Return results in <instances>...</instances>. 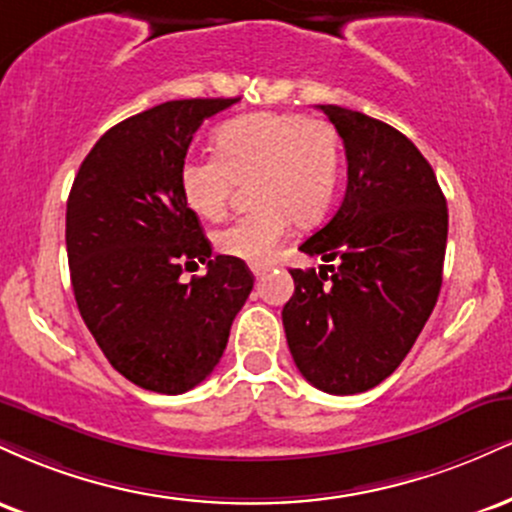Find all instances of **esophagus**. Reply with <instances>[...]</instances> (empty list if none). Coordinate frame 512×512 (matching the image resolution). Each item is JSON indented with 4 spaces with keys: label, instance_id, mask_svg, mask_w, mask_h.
Wrapping results in <instances>:
<instances>
[{
    "label": "esophagus",
    "instance_id": "34e87169",
    "mask_svg": "<svg viewBox=\"0 0 512 512\" xmlns=\"http://www.w3.org/2000/svg\"><path fill=\"white\" fill-rule=\"evenodd\" d=\"M267 272H269V267H252V274H255V279H262V276Z\"/></svg>",
    "mask_w": 512,
    "mask_h": 512
}]
</instances>
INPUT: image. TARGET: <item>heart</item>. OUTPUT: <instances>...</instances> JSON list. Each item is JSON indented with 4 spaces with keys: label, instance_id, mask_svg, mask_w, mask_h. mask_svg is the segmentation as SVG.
Returning a JSON list of instances; mask_svg holds the SVG:
<instances>
[{
    "label": "heart",
    "instance_id": "b5f03b06",
    "mask_svg": "<svg viewBox=\"0 0 512 512\" xmlns=\"http://www.w3.org/2000/svg\"><path fill=\"white\" fill-rule=\"evenodd\" d=\"M342 139L327 120L298 113H252L214 134V156L187 158L180 192L202 219H221L238 182L250 185L255 211L216 236V248L255 267L272 262L291 221L313 226L327 214L342 180Z\"/></svg>",
    "mask_w": 512,
    "mask_h": 512
}]
</instances>
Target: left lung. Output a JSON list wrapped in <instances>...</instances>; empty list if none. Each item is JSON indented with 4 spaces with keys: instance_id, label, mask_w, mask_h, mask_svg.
I'll use <instances>...</instances> for the list:
<instances>
[{
    "instance_id": "8db88e82",
    "label": "left lung",
    "mask_w": 512,
    "mask_h": 512,
    "mask_svg": "<svg viewBox=\"0 0 512 512\" xmlns=\"http://www.w3.org/2000/svg\"><path fill=\"white\" fill-rule=\"evenodd\" d=\"M317 108L342 137L349 182L332 221L301 245L325 264L291 269L296 291L281 320L303 378L356 395L395 373L436 308L448 204L402 132L339 105Z\"/></svg>"
}]
</instances>
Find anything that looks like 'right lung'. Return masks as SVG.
<instances>
[{"label":"right lung","mask_w":512,"mask_h":512,"mask_svg":"<svg viewBox=\"0 0 512 512\" xmlns=\"http://www.w3.org/2000/svg\"><path fill=\"white\" fill-rule=\"evenodd\" d=\"M240 98L168 101L110 127L88 151L67 199L72 289L88 332L129 383L180 395L221 361L255 276L211 257L180 192V166L207 117ZM208 274L182 285V268Z\"/></svg>","instance_id":"obj_1"}]
</instances>
